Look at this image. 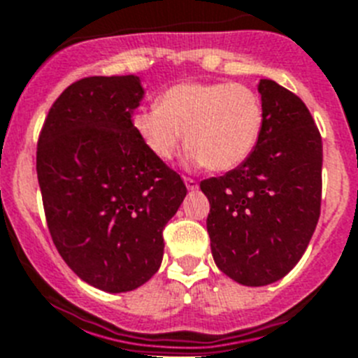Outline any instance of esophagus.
Wrapping results in <instances>:
<instances>
[{
    "label": "esophagus",
    "instance_id": "1",
    "mask_svg": "<svg viewBox=\"0 0 358 358\" xmlns=\"http://www.w3.org/2000/svg\"><path fill=\"white\" fill-rule=\"evenodd\" d=\"M183 182H185V187H187L189 191H196V189H198V182H196V180L183 178Z\"/></svg>",
    "mask_w": 358,
    "mask_h": 358
}]
</instances>
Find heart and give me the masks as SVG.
I'll return each instance as SVG.
<instances>
[{
	"instance_id": "heart-1",
	"label": "heart",
	"mask_w": 358,
	"mask_h": 358,
	"mask_svg": "<svg viewBox=\"0 0 358 358\" xmlns=\"http://www.w3.org/2000/svg\"><path fill=\"white\" fill-rule=\"evenodd\" d=\"M263 126L261 97L238 83H178L158 104L133 115L136 135L155 157L171 160L185 141L187 166L213 171L241 166L259 144Z\"/></svg>"
}]
</instances>
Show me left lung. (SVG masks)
<instances>
[{
  "instance_id": "1",
  "label": "left lung",
  "mask_w": 358,
  "mask_h": 358,
  "mask_svg": "<svg viewBox=\"0 0 358 358\" xmlns=\"http://www.w3.org/2000/svg\"><path fill=\"white\" fill-rule=\"evenodd\" d=\"M265 126L236 169L203 180L214 263L245 287L285 278L303 257L321 214L322 141L308 108L275 80L257 83Z\"/></svg>"
}]
</instances>
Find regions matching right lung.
Wrapping results in <instances>:
<instances>
[{"label":"right lung","mask_w":358,"mask_h":358,"mask_svg":"<svg viewBox=\"0 0 358 358\" xmlns=\"http://www.w3.org/2000/svg\"><path fill=\"white\" fill-rule=\"evenodd\" d=\"M138 76L86 77L68 86L43 126L37 180L59 254L110 294L142 287L160 268L162 231L187 189L136 135Z\"/></svg>","instance_id":"obj_1"}]
</instances>
